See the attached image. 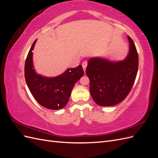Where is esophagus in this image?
<instances>
[{
    "label": "esophagus",
    "mask_w": 158,
    "mask_h": 158,
    "mask_svg": "<svg viewBox=\"0 0 158 158\" xmlns=\"http://www.w3.org/2000/svg\"><path fill=\"white\" fill-rule=\"evenodd\" d=\"M82 68H83V70H84V73H85V69H86V67H87V65H88V63H87V62L86 61H84V62H83V63H82Z\"/></svg>",
    "instance_id": "esophagus-1"
}]
</instances>
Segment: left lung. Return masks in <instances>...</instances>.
<instances>
[{
  "label": "left lung",
  "mask_w": 158,
  "mask_h": 158,
  "mask_svg": "<svg viewBox=\"0 0 158 158\" xmlns=\"http://www.w3.org/2000/svg\"><path fill=\"white\" fill-rule=\"evenodd\" d=\"M129 51L122 60L113 61L102 56L90 58L85 74L89 79V92L100 106H113L123 102L135 82L138 55L134 41L128 35Z\"/></svg>",
  "instance_id": "8db88e82"
}]
</instances>
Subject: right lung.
Wrapping results in <instances>:
<instances>
[{
	"instance_id": "right-lung-1",
	"label": "right lung",
	"mask_w": 158,
	"mask_h": 158,
	"mask_svg": "<svg viewBox=\"0 0 158 158\" xmlns=\"http://www.w3.org/2000/svg\"><path fill=\"white\" fill-rule=\"evenodd\" d=\"M37 40L33 42L25 63V78L32 95L41 106L52 110L63 108L68 103L72 90L76 82L82 77L81 65L67 69L55 77H47L36 73L33 62V50Z\"/></svg>"
}]
</instances>
